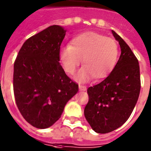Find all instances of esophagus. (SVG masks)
<instances>
[{"label": "esophagus", "instance_id": "34e87169", "mask_svg": "<svg viewBox=\"0 0 151 151\" xmlns=\"http://www.w3.org/2000/svg\"><path fill=\"white\" fill-rule=\"evenodd\" d=\"M78 88H79L80 91H85V90H86V87H85V85H78Z\"/></svg>", "mask_w": 151, "mask_h": 151}]
</instances>
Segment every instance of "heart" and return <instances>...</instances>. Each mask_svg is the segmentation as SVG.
I'll list each match as a JSON object with an SVG mask.
<instances>
[{
  "mask_svg": "<svg viewBox=\"0 0 151 151\" xmlns=\"http://www.w3.org/2000/svg\"><path fill=\"white\" fill-rule=\"evenodd\" d=\"M119 47L113 38L94 32L81 33L72 39L71 45L62 47L60 60L64 71L73 75L82 62L85 66L76 76L79 82H88L94 76L103 79L116 65Z\"/></svg>",
  "mask_w": 151,
  "mask_h": 151,
  "instance_id": "b5f03b06",
  "label": "heart"
}]
</instances>
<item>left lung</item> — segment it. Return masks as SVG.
Instances as JSON below:
<instances>
[{"instance_id":"obj_1","label":"left lung","mask_w":151,"mask_h":151,"mask_svg":"<svg viewBox=\"0 0 151 151\" xmlns=\"http://www.w3.org/2000/svg\"><path fill=\"white\" fill-rule=\"evenodd\" d=\"M112 33L120 45L121 55L110 74L88 88L89 100L84 110L91 127L100 134L113 132L127 121L141 90L138 59L120 36Z\"/></svg>"}]
</instances>
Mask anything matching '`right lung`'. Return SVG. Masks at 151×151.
<instances>
[{
  "instance_id": "obj_1",
  "label": "right lung",
  "mask_w": 151,
  "mask_h": 151,
  "mask_svg": "<svg viewBox=\"0 0 151 151\" xmlns=\"http://www.w3.org/2000/svg\"><path fill=\"white\" fill-rule=\"evenodd\" d=\"M66 31L50 26L22 45L13 68L16 104L23 118L37 129H47L62 115L76 94L73 82L60 64V45Z\"/></svg>"
}]
</instances>
